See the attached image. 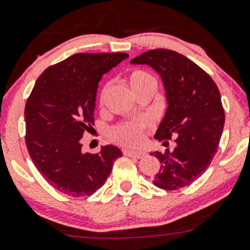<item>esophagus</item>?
<instances>
[{"label":"esophagus","instance_id":"obj_1","mask_svg":"<svg viewBox=\"0 0 250 250\" xmlns=\"http://www.w3.org/2000/svg\"><path fill=\"white\" fill-rule=\"evenodd\" d=\"M125 156H129V157H134V158H143L145 156V152L143 151H134V150H125L123 151Z\"/></svg>","mask_w":250,"mask_h":250}]
</instances>
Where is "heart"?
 <instances>
[{
    "label": "heart",
    "instance_id": "1",
    "mask_svg": "<svg viewBox=\"0 0 250 250\" xmlns=\"http://www.w3.org/2000/svg\"><path fill=\"white\" fill-rule=\"evenodd\" d=\"M128 81L132 87V89L137 90L145 85H157V80L150 72L145 70H133L128 76ZM105 89L102 92V100L104 98ZM147 127V122L145 120H137V121H125L116 125L110 129L111 139L127 146L138 145L143 139V133L145 128Z\"/></svg>",
    "mask_w": 250,
    "mask_h": 250
}]
</instances>
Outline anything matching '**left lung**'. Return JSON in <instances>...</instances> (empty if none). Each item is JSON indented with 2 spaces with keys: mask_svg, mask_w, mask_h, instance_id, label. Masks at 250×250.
I'll return each instance as SVG.
<instances>
[{
  "mask_svg": "<svg viewBox=\"0 0 250 250\" xmlns=\"http://www.w3.org/2000/svg\"><path fill=\"white\" fill-rule=\"evenodd\" d=\"M130 62L150 65L162 77L168 107L155 138L176 143L172 152L150 153L161 162L153 184L170 191L191 185L210 165L224 129L218 85L192 60L170 49L148 50Z\"/></svg>",
  "mask_w": 250,
  "mask_h": 250,
  "instance_id": "8db88e82",
  "label": "left lung"
}]
</instances>
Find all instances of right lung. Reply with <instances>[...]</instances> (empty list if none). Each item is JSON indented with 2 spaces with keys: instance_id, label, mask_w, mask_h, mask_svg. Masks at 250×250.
<instances>
[{
  "instance_id": "add662e5",
  "label": "right lung",
  "mask_w": 250,
  "mask_h": 250,
  "mask_svg": "<svg viewBox=\"0 0 250 250\" xmlns=\"http://www.w3.org/2000/svg\"><path fill=\"white\" fill-rule=\"evenodd\" d=\"M127 53H77L47 67L25 104V143L35 167L62 193L90 196L104 185L118 147L83 153L81 139L94 125L97 89L103 75Z\"/></svg>"
}]
</instances>
